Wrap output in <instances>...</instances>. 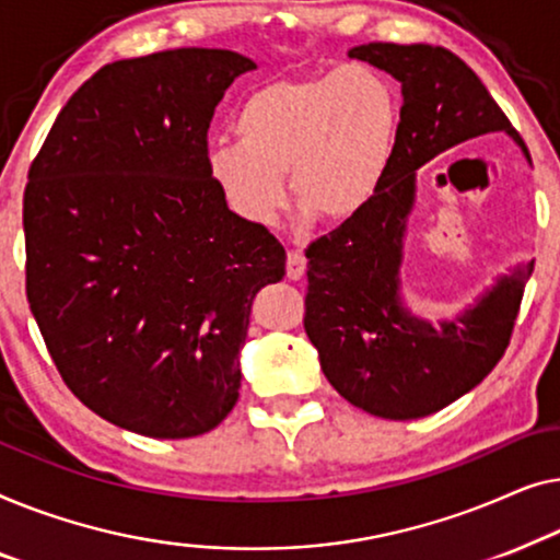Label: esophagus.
<instances>
[{
	"label": "esophagus",
	"instance_id": "34e87169",
	"mask_svg": "<svg viewBox=\"0 0 560 560\" xmlns=\"http://www.w3.org/2000/svg\"><path fill=\"white\" fill-rule=\"evenodd\" d=\"M304 269H306L304 256L299 254V250H289V254H287V277L291 281H299L304 277Z\"/></svg>",
	"mask_w": 560,
	"mask_h": 560
}]
</instances>
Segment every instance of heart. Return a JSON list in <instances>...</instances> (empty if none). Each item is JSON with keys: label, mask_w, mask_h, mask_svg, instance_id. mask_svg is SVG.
<instances>
[{"label": "heart", "mask_w": 560, "mask_h": 560, "mask_svg": "<svg viewBox=\"0 0 560 560\" xmlns=\"http://www.w3.org/2000/svg\"><path fill=\"white\" fill-rule=\"evenodd\" d=\"M400 104L388 78L368 66L294 78L248 93L235 116L238 141L208 149V177L235 215L271 225L287 205L322 223L358 218L396 160Z\"/></svg>", "instance_id": "obj_1"}]
</instances>
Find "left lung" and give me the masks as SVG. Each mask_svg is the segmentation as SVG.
Instances as JSON below:
<instances>
[{
	"instance_id": "left-lung-1",
	"label": "left lung",
	"mask_w": 560,
	"mask_h": 560,
	"mask_svg": "<svg viewBox=\"0 0 560 560\" xmlns=\"http://www.w3.org/2000/svg\"><path fill=\"white\" fill-rule=\"evenodd\" d=\"M350 58L400 83V133L393 167L368 210L306 248L304 329L332 388L362 411L390 421L421 419L454 404L505 355L533 261L439 327L400 299V264L416 170L462 141L505 131L530 162L490 91L446 47L368 43Z\"/></svg>"
}]
</instances>
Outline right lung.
I'll return each instance as SVG.
<instances>
[{
	"mask_svg": "<svg viewBox=\"0 0 560 560\" xmlns=\"http://www.w3.org/2000/svg\"><path fill=\"white\" fill-rule=\"evenodd\" d=\"M256 62L177 47L108 62L78 89L30 164L27 302L73 396L152 439L233 411L258 289L287 254L208 177V129Z\"/></svg>",
	"mask_w": 560,
	"mask_h": 560,
	"instance_id": "add662e5",
	"label": "right lung"
}]
</instances>
